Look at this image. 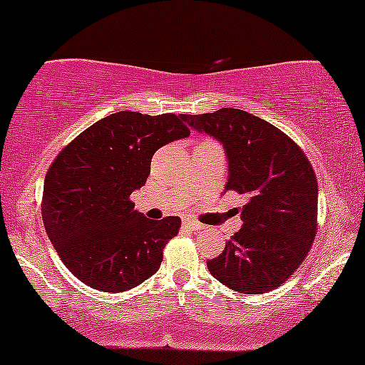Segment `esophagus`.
Returning <instances> with one entry per match:
<instances>
[{"mask_svg":"<svg viewBox=\"0 0 365 365\" xmlns=\"http://www.w3.org/2000/svg\"><path fill=\"white\" fill-rule=\"evenodd\" d=\"M182 226L186 229H191V231H200V229L203 227L198 220H193V219H184Z\"/></svg>","mask_w":365,"mask_h":365,"instance_id":"34e87169","label":"esophagus"}]
</instances>
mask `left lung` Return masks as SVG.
<instances>
[{"label": "left lung", "mask_w": 365, "mask_h": 365, "mask_svg": "<svg viewBox=\"0 0 365 365\" xmlns=\"http://www.w3.org/2000/svg\"><path fill=\"white\" fill-rule=\"evenodd\" d=\"M224 145L227 191L245 196L243 227L217 259L212 276L245 294L267 293L300 267L317 235V178L304 150L271 122L237 108L182 115Z\"/></svg>", "instance_id": "1"}]
</instances>
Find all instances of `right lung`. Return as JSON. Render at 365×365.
<instances>
[{
    "instance_id": "right-lung-1",
    "label": "right lung",
    "mask_w": 365,
    "mask_h": 365,
    "mask_svg": "<svg viewBox=\"0 0 365 365\" xmlns=\"http://www.w3.org/2000/svg\"><path fill=\"white\" fill-rule=\"evenodd\" d=\"M190 136L182 115L117 112L56 155L44 178V229L77 279L105 293L136 288L160 267L179 217L146 219L130 193L145 186L155 151Z\"/></svg>"
}]
</instances>
